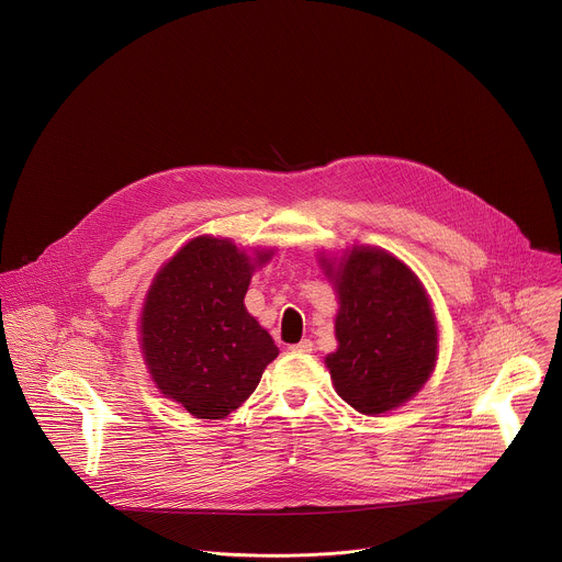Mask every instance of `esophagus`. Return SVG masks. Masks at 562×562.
<instances>
[{"instance_id":"esophagus-1","label":"esophagus","mask_w":562,"mask_h":562,"mask_svg":"<svg viewBox=\"0 0 562 562\" xmlns=\"http://www.w3.org/2000/svg\"><path fill=\"white\" fill-rule=\"evenodd\" d=\"M291 351H297V353H311L313 351V342L311 340H300L297 345H291Z\"/></svg>"}]
</instances>
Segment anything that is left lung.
<instances>
[{
  "label": "left lung",
  "instance_id": "obj_1",
  "mask_svg": "<svg viewBox=\"0 0 562 562\" xmlns=\"http://www.w3.org/2000/svg\"><path fill=\"white\" fill-rule=\"evenodd\" d=\"M340 308L338 349L325 358L338 395L364 416L403 407L429 380L438 356V325L418 276L391 254L353 247L319 258Z\"/></svg>",
  "mask_w": 562,
  "mask_h": 562
}]
</instances>
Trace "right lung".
Listing matches in <instances>:
<instances>
[{"mask_svg": "<svg viewBox=\"0 0 562 562\" xmlns=\"http://www.w3.org/2000/svg\"><path fill=\"white\" fill-rule=\"evenodd\" d=\"M231 239L200 235L155 276L142 308L139 347L155 386L202 420H220L256 391L278 358L273 338L247 311L258 265Z\"/></svg>", "mask_w": 562, "mask_h": 562, "instance_id": "1", "label": "right lung"}]
</instances>
